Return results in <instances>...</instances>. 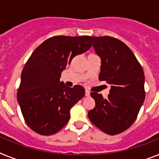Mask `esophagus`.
Here are the masks:
<instances>
[{"label":"esophagus","instance_id":"obj_1","mask_svg":"<svg viewBox=\"0 0 159 159\" xmlns=\"http://www.w3.org/2000/svg\"><path fill=\"white\" fill-rule=\"evenodd\" d=\"M89 95H90V92L89 90H87V89H85V96L89 97Z\"/></svg>","mask_w":159,"mask_h":159}]
</instances>
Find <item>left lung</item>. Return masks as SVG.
Returning a JSON list of instances; mask_svg holds the SVG:
<instances>
[{"label": "left lung", "instance_id": "obj_1", "mask_svg": "<svg viewBox=\"0 0 159 159\" xmlns=\"http://www.w3.org/2000/svg\"><path fill=\"white\" fill-rule=\"evenodd\" d=\"M93 47L101 61L100 81L111 85L106 99L90 93L95 107L88 117L97 127L110 135L127 129L139 114L145 100V75L143 68L129 47L109 36L92 37Z\"/></svg>", "mask_w": 159, "mask_h": 159}]
</instances>
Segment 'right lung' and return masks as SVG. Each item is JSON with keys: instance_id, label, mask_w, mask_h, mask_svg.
Returning a JSON list of instances; mask_svg holds the SVG:
<instances>
[{"instance_id": "1", "label": "right lung", "mask_w": 159, "mask_h": 159, "mask_svg": "<svg viewBox=\"0 0 159 159\" xmlns=\"http://www.w3.org/2000/svg\"><path fill=\"white\" fill-rule=\"evenodd\" d=\"M91 46L89 36H55L33 52L22 70L16 97L25 121L34 132L53 134L69 121L70 109L85 96V89L66 86L61 74L74 57Z\"/></svg>"}]
</instances>
